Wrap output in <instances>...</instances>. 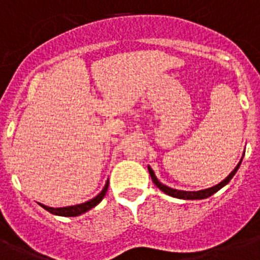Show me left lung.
<instances>
[{"label":"left lung","instance_id":"left-lung-1","mask_svg":"<svg viewBox=\"0 0 260 260\" xmlns=\"http://www.w3.org/2000/svg\"><path fill=\"white\" fill-rule=\"evenodd\" d=\"M243 158L240 159V162L238 163V166L235 167L234 171L228 175V177L224 179V181H221L220 183H217L216 186H212V187H209V189H205V190H198V191H185V190H177V189H173V187H169V186L163 185L162 182L158 181V178L155 177V173L152 171V169H151L150 166H148V171H150V175L151 178H152V182H154L155 185L158 186L159 189L162 190L163 193H166L167 196H171V197H175V198H179V200H204V198H208L210 197V196H213L216 191H218V190L221 189V187H224V186L228 183V182L234 178V175L236 174V171H238V169L240 167V163H242Z\"/></svg>","mask_w":260,"mask_h":260}]
</instances>
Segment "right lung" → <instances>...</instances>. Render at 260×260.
<instances>
[{
	"label": "right lung",
	"instance_id": "1",
	"mask_svg": "<svg viewBox=\"0 0 260 260\" xmlns=\"http://www.w3.org/2000/svg\"><path fill=\"white\" fill-rule=\"evenodd\" d=\"M108 186H109V181L106 182L104 189L98 196H95L94 198L89 200V201L83 202V204H78V205L73 206H64V208H50V206H46L40 204L42 208H44L46 210H48L50 213L56 214V216H64V217H75V216H79V214L86 213L87 210H90L91 208H94L95 205H98L100 202L102 201V198L105 197L106 191H108Z\"/></svg>",
	"mask_w": 260,
	"mask_h": 260
}]
</instances>
